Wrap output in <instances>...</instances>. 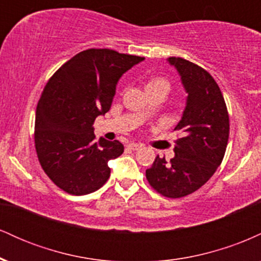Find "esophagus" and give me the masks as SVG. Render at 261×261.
Listing matches in <instances>:
<instances>
[{
  "instance_id": "1",
  "label": "esophagus",
  "mask_w": 261,
  "mask_h": 261,
  "mask_svg": "<svg viewBox=\"0 0 261 261\" xmlns=\"http://www.w3.org/2000/svg\"><path fill=\"white\" fill-rule=\"evenodd\" d=\"M141 147H142V145H139V143H135V142L128 143V148L133 149V151H137V149H140Z\"/></svg>"
}]
</instances>
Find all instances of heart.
Instances as JSON below:
<instances>
[{"mask_svg":"<svg viewBox=\"0 0 261 261\" xmlns=\"http://www.w3.org/2000/svg\"><path fill=\"white\" fill-rule=\"evenodd\" d=\"M145 89L147 94L151 93H160V94L166 97L167 94L172 89V83L167 77L163 76H151L148 77L145 83ZM147 116V112H143L141 114V118H146Z\"/></svg>","mask_w":261,"mask_h":261,"instance_id":"heart-1","label":"heart"}]
</instances>
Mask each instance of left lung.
<instances>
[{
  "mask_svg": "<svg viewBox=\"0 0 261 261\" xmlns=\"http://www.w3.org/2000/svg\"><path fill=\"white\" fill-rule=\"evenodd\" d=\"M188 93L187 107L174 130L175 155L155 157L146 178L161 195L179 199L190 195L214 175L226 153L229 116L214 77L202 67L181 58H169Z\"/></svg>",
  "mask_w": 261,
  "mask_h": 261,
  "instance_id": "left-lung-1",
  "label": "left lung"
}]
</instances>
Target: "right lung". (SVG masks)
Returning <instances> with one entry per match:
<instances>
[{
	"label": "right lung",
	"instance_id": "add662e5",
	"mask_svg": "<svg viewBox=\"0 0 261 261\" xmlns=\"http://www.w3.org/2000/svg\"><path fill=\"white\" fill-rule=\"evenodd\" d=\"M143 58L110 49H88L65 62L47 81L35 114L38 160L54 184L71 195H87L110 176L108 162L119 157V141H95L93 122L112 107L122 73Z\"/></svg>",
	"mask_w": 261,
	"mask_h": 261
}]
</instances>
